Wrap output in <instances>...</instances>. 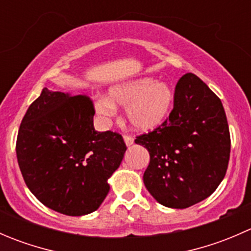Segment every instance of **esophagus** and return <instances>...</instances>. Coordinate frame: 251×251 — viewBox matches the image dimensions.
Segmentation results:
<instances>
[{
	"label": "esophagus",
	"instance_id": "34e87169",
	"mask_svg": "<svg viewBox=\"0 0 251 251\" xmlns=\"http://www.w3.org/2000/svg\"><path fill=\"white\" fill-rule=\"evenodd\" d=\"M124 141H125V144H126V146H127V147L132 146V144H133V138L131 137V136H128V135L124 136Z\"/></svg>",
	"mask_w": 251,
	"mask_h": 251
}]
</instances>
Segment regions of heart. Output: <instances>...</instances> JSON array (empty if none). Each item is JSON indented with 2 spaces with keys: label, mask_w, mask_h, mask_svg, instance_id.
<instances>
[{
  "label": "heart",
  "mask_w": 251,
  "mask_h": 251,
  "mask_svg": "<svg viewBox=\"0 0 251 251\" xmlns=\"http://www.w3.org/2000/svg\"><path fill=\"white\" fill-rule=\"evenodd\" d=\"M173 104L170 85L153 77H140L110 87L108 98L96 100L95 109L102 118H109L116 105L125 107L126 120L135 130L151 131L168 118Z\"/></svg>",
  "instance_id": "b5f03b06"
}]
</instances>
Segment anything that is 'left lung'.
<instances>
[{
	"mask_svg": "<svg viewBox=\"0 0 251 251\" xmlns=\"http://www.w3.org/2000/svg\"><path fill=\"white\" fill-rule=\"evenodd\" d=\"M135 142L151 156L144 186L164 206L186 209L204 201L226 175L231 137L224 105L192 73L177 82L168 120Z\"/></svg>",
	"mask_w": 251,
	"mask_h": 251,
	"instance_id": "obj_1",
	"label": "left lung"
}]
</instances>
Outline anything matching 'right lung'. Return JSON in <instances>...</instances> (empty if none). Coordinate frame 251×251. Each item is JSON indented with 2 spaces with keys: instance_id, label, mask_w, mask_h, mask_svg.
I'll use <instances>...</instances> for the list:
<instances>
[{
  "instance_id": "obj_1",
  "label": "right lung",
  "mask_w": 251,
  "mask_h": 251,
  "mask_svg": "<svg viewBox=\"0 0 251 251\" xmlns=\"http://www.w3.org/2000/svg\"><path fill=\"white\" fill-rule=\"evenodd\" d=\"M92 100L45 87L20 124L17 158L32 194L68 216L96 211L109 192L108 178L120 166L121 135L93 127Z\"/></svg>"
}]
</instances>
